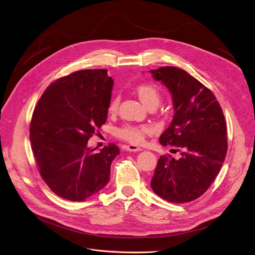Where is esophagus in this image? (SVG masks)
<instances>
[{
    "label": "esophagus",
    "mask_w": 255,
    "mask_h": 255,
    "mask_svg": "<svg viewBox=\"0 0 255 255\" xmlns=\"http://www.w3.org/2000/svg\"><path fill=\"white\" fill-rule=\"evenodd\" d=\"M125 149H126L127 151H133V152H136V151L141 150L140 147H138V146H136V145H133V144L127 145V146H125Z\"/></svg>",
    "instance_id": "1"
}]
</instances>
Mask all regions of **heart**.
I'll return each mask as SVG.
<instances>
[{
	"label": "heart",
	"mask_w": 255,
	"mask_h": 255,
	"mask_svg": "<svg viewBox=\"0 0 255 255\" xmlns=\"http://www.w3.org/2000/svg\"><path fill=\"white\" fill-rule=\"evenodd\" d=\"M136 94L140 100L147 107H156L161 100L160 88L153 83H143L135 88ZM120 103L119 97H114L108 106V111L110 113H116ZM152 133V128L149 125H136V124H124L116 129V135L132 144H141L146 135Z\"/></svg>",
	"instance_id": "1"
}]
</instances>
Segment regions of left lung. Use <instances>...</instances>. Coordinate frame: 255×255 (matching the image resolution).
Wrapping results in <instances>:
<instances>
[{
    "mask_svg": "<svg viewBox=\"0 0 255 255\" xmlns=\"http://www.w3.org/2000/svg\"><path fill=\"white\" fill-rule=\"evenodd\" d=\"M150 72L171 93L175 111L159 142L173 145L181 155H161L150 185L163 200L191 202L209 189L222 167L228 148L225 117L214 94L186 70L164 66Z\"/></svg>",
    "mask_w": 255,
    "mask_h": 255,
    "instance_id": "8db88e82",
    "label": "left lung"
}]
</instances>
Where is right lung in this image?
<instances>
[{
	"mask_svg": "<svg viewBox=\"0 0 255 255\" xmlns=\"http://www.w3.org/2000/svg\"><path fill=\"white\" fill-rule=\"evenodd\" d=\"M107 69H84L51 83L36 105L30 122L31 147L49 189L81 202L110 179L111 163L120 154L114 143L96 152L88 141L107 121L113 80Z\"/></svg>",
	"mask_w": 255,
	"mask_h": 255,
	"instance_id": "right-lung-1",
	"label": "right lung"
}]
</instances>
